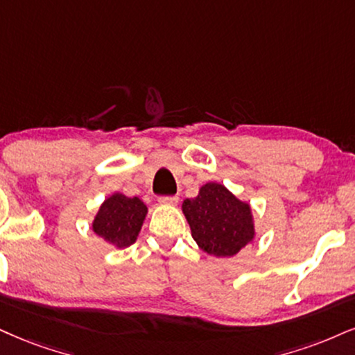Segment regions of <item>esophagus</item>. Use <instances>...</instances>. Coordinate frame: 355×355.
<instances>
[{
	"label": "esophagus",
	"mask_w": 355,
	"mask_h": 355,
	"mask_svg": "<svg viewBox=\"0 0 355 355\" xmlns=\"http://www.w3.org/2000/svg\"><path fill=\"white\" fill-rule=\"evenodd\" d=\"M178 196H163V198H159V202L161 204H169V205H174L178 204Z\"/></svg>",
	"instance_id": "1"
}]
</instances>
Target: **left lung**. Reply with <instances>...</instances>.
Here are the masks:
<instances>
[{
	"mask_svg": "<svg viewBox=\"0 0 355 355\" xmlns=\"http://www.w3.org/2000/svg\"><path fill=\"white\" fill-rule=\"evenodd\" d=\"M182 212L192 239L209 255L232 257L253 239L250 205L217 182L200 187L198 198L186 199Z\"/></svg>",
	"mask_w": 355,
	"mask_h": 355,
	"instance_id": "1",
	"label": "left lung"
}]
</instances>
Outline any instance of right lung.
Wrapping results in <instances>:
<instances>
[{
  "label": "right lung",
  "mask_w": 355,
  "mask_h": 355,
  "mask_svg": "<svg viewBox=\"0 0 355 355\" xmlns=\"http://www.w3.org/2000/svg\"><path fill=\"white\" fill-rule=\"evenodd\" d=\"M146 212V205L138 198L113 194L100 207L94 232L116 247H128L137 240Z\"/></svg>",
  "instance_id": "1"
}]
</instances>
